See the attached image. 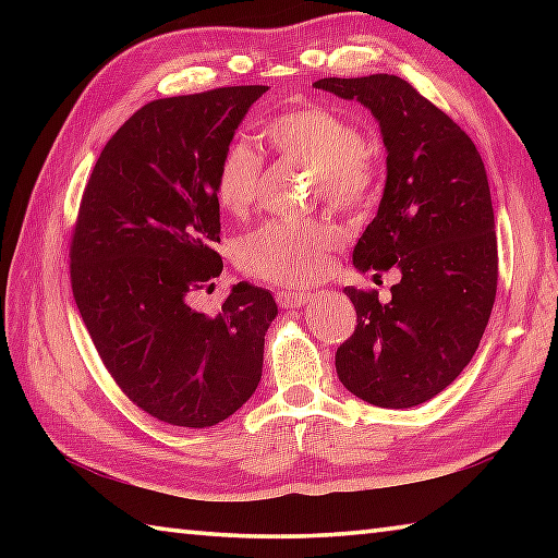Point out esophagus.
<instances>
[{"mask_svg":"<svg viewBox=\"0 0 558 558\" xmlns=\"http://www.w3.org/2000/svg\"><path fill=\"white\" fill-rule=\"evenodd\" d=\"M276 300H278V304H280V306H288V310H298V306L312 304L314 294H310V292H290V290H286V292H278V294H276Z\"/></svg>","mask_w":558,"mask_h":558,"instance_id":"obj_1","label":"esophagus"}]
</instances>
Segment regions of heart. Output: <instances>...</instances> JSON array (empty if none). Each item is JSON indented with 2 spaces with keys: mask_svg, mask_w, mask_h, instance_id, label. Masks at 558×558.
<instances>
[{
  "mask_svg": "<svg viewBox=\"0 0 558 558\" xmlns=\"http://www.w3.org/2000/svg\"><path fill=\"white\" fill-rule=\"evenodd\" d=\"M264 138L282 158L314 172L316 194L330 206L357 210L376 192V170L364 136L345 117L324 105L282 110L264 126ZM260 182L256 150L234 141L222 150L216 170L218 206L242 218L254 206ZM345 232L328 218L268 220L234 242V264L242 272L282 288H306L322 280Z\"/></svg>",
  "mask_w": 558,
  "mask_h": 558,
  "instance_id": "heart-1",
  "label": "heart"
}]
</instances>
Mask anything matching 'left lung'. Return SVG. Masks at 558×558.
Here are the masks:
<instances>
[{"label": "left lung", "mask_w": 558, "mask_h": 558, "mask_svg": "<svg viewBox=\"0 0 558 558\" xmlns=\"http://www.w3.org/2000/svg\"><path fill=\"white\" fill-rule=\"evenodd\" d=\"M360 100L384 134L386 189L354 246V268L400 270L390 302L345 288L354 333L336 352L350 393L400 410L432 400L465 369L489 324L499 280L487 170L472 138L405 78H322Z\"/></svg>", "instance_id": "left-lung-1"}]
</instances>
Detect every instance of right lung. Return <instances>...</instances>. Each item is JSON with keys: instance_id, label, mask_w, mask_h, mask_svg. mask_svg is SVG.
Returning a JSON list of instances; mask_svg holds the SVG:
<instances>
[{"instance_id": "right-lung-1", "label": "right lung", "mask_w": 558, "mask_h": 558, "mask_svg": "<svg viewBox=\"0 0 558 558\" xmlns=\"http://www.w3.org/2000/svg\"><path fill=\"white\" fill-rule=\"evenodd\" d=\"M268 86L153 100L117 129L81 196L71 290L105 369L136 408L204 429L252 398L278 314L268 290L236 282L216 316L189 300L222 272V150Z\"/></svg>"}]
</instances>
